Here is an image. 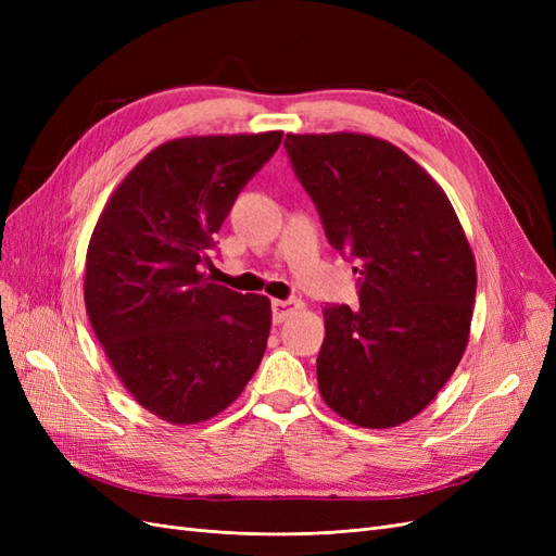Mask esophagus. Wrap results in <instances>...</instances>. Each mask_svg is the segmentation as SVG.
<instances>
[{"mask_svg": "<svg viewBox=\"0 0 556 556\" xmlns=\"http://www.w3.org/2000/svg\"><path fill=\"white\" fill-rule=\"evenodd\" d=\"M296 308H299V304H296V301H292V299H288V301H282V299H274V301H271L274 323H276V325L285 323V319H288V315H290L292 311H296Z\"/></svg>", "mask_w": 556, "mask_h": 556, "instance_id": "obj_1", "label": "esophagus"}]
</instances>
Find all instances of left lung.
Here are the masks:
<instances>
[{"instance_id":"1","label":"left lung","mask_w":556,"mask_h":556,"mask_svg":"<svg viewBox=\"0 0 556 556\" xmlns=\"http://www.w3.org/2000/svg\"><path fill=\"white\" fill-rule=\"evenodd\" d=\"M285 150L329 243L362 276L357 308H325L319 394L364 429L408 422L468 343L478 276L459 217L441 185L390 141L288 134Z\"/></svg>"}]
</instances>
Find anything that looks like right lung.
Segmentation results:
<instances>
[{"instance_id":"obj_1","label":"right lung","mask_w":556,"mask_h":556,"mask_svg":"<svg viewBox=\"0 0 556 556\" xmlns=\"http://www.w3.org/2000/svg\"><path fill=\"white\" fill-rule=\"evenodd\" d=\"M282 131L166 141L134 166L99 215L86 308L127 392L172 425L237 401L264 357L271 301L206 278L213 233L271 160Z\"/></svg>"}]
</instances>
